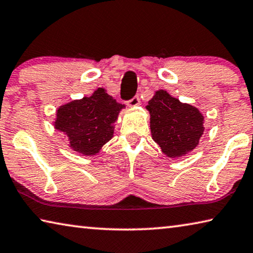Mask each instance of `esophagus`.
<instances>
[{
	"mask_svg": "<svg viewBox=\"0 0 253 253\" xmlns=\"http://www.w3.org/2000/svg\"><path fill=\"white\" fill-rule=\"evenodd\" d=\"M140 105V100H139V98L138 97H134L132 98V99H130L129 101L127 102V106L128 107H130V108H135V107H137V106H139Z\"/></svg>",
	"mask_w": 253,
	"mask_h": 253,
	"instance_id": "1",
	"label": "esophagus"
}]
</instances>
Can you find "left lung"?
Masks as SVG:
<instances>
[{
    "mask_svg": "<svg viewBox=\"0 0 253 253\" xmlns=\"http://www.w3.org/2000/svg\"><path fill=\"white\" fill-rule=\"evenodd\" d=\"M152 138L169 158L185 156L198 146L204 117L196 107L183 104L166 90H157L148 101Z\"/></svg>",
    "mask_w": 253,
    "mask_h": 253,
    "instance_id": "obj_1",
    "label": "left lung"
}]
</instances>
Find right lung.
I'll list each match as a JSON object with an SVG mask.
<instances>
[{
  "mask_svg": "<svg viewBox=\"0 0 253 253\" xmlns=\"http://www.w3.org/2000/svg\"><path fill=\"white\" fill-rule=\"evenodd\" d=\"M125 105L119 104L98 88L91 96L60 106L53 126L68 137L69 147L84 156H92L113 138L115 123Z\"/></svg>",
  "mask_w": 253,
  "mask_h": 253,
  "instance_id": "obj_1",
  "label": "right lung"
}]
</instances>
